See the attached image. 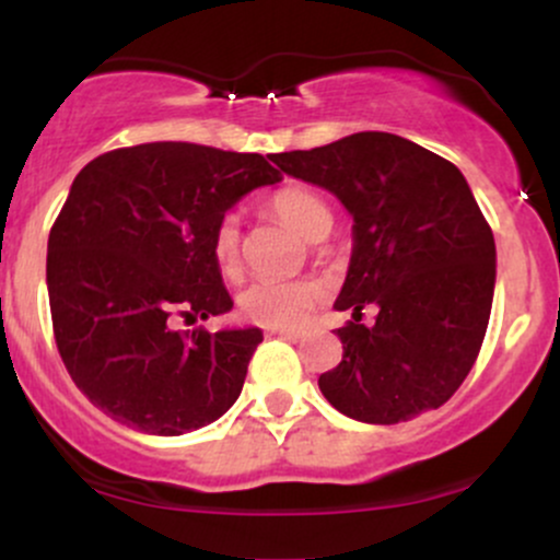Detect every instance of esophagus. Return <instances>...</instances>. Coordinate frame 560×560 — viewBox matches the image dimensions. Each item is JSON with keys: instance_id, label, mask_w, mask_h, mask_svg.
<instances>
[{"instance_id": "1", "label": "esophagus", "mask_w": 560, "mask_h": 560, "mask_svg": "<svg viewBox=\"0 0 560 560\" xmlns=\"http://www.w3.org/2000/svg\"><path fill=\"white\" fill-rule=\"evenodd\" d=\"M268 337H284V339H300L302 331L300 329H289V326H271L266 329Z\"/></svg>"}]
</instances>
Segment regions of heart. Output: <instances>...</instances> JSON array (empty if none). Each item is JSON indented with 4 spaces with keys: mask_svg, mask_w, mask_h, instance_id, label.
Masks as SVG:
<instances>
[{
    "mask_svg": "<svg viewBox=\"0 0 560 560\" xmlns=\"http://www.w3.org/2000/svg\"><path fill=\"white\" fill-rule=\"evenodd\" d=\"M266 208L307 242L324 240L334 226V213L326 199L300 184L279 186L266 199ZM210 247H213L218 271L226 279H240L244 266L240 218L234 213L221 215V221L213 229ZM324 294L326 287L318 279H311V276L289 281L262 279L249 284L240 294V313L253 324L268 326V329L271 326H300L302 320L311 316L313 307L324 300Z\"/></svg>",
    "mask_w": 560,
    "mask_h": 560,
    "instance_id": "obj_1",
    "label": "heart"
}]
</instances>
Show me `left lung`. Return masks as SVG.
Returning <instances> with one entry per match:
<instances>
[{"label":"left lung","mask_w":560,"mask_h":560,"mask_svg":"<svg viewBox=\"0 0 560 560\" xmlns=\"http://www.w3.org/2000/svg\"><path fill=\"white\" fill-rule=\"evenodd\" d=\"M324 186L352 215L350 271L337 311L342 361L318 376L339 413L400 423L445 405L477 363L494 292V236L464 173L384 131L271 158ZM376 304L377 324H360Z\"/></svg>","instance_id":"8db88e82"}]
</instances>
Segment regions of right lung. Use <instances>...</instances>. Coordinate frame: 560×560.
<instances>
[{"label":"right lung","instance_id":"1","mask_svg":"<svg viewBox=\"0 0 560 560\" xmlns=\"http://www.w3.org/2000/svg\"><path fill=\"white\" fill-rule=\"evenodd\" d=\"M268 160L152 141L105 152L75 176L49 231V311L70 378L110 419L176 436L236 402L262 331L176 324L234 305L210 242L231 205L281 182Z\"/></svg>","mask_w":560,"mask_h":560}]
</instances>
